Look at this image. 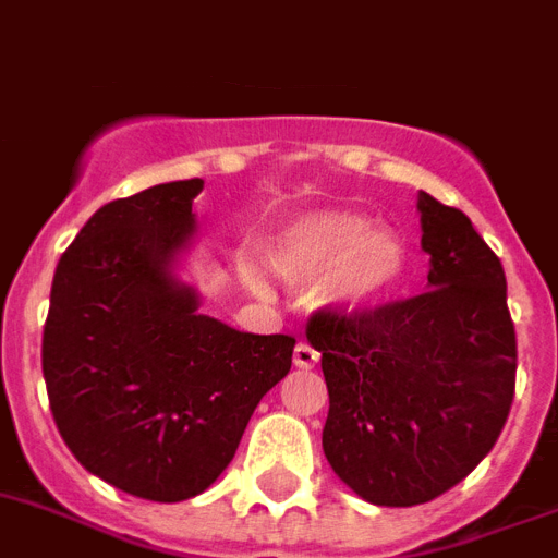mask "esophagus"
Instances as JSON below:
<instances>
[{"mask_svg": "<svg viewBox=\"0 0 558 558\" xmlns=\"http://www.w3.org/2000/svg\"><path fill=\"white\" fill-rule=\"evenodd\" d=\"M293 364H296L299 369H311V366L318 364V352L302 341V344H296V350H293Z\"/></svg>", "mask_w": 558, "mask_h": 558, "instance_id": "1", "label": "esophagus"}]
</instances>
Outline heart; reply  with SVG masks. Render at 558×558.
Here are the masks:
<instances>
[{
    "mask_svg": "<svg viewBox=\"0 0 558 558\" xmlns=\"http://www.w3.org/2000/svg\"><path fill=\"white\" fill-rule=\"evenodd\" d=\"M401 242L378 231V222L352 211L311 214L282 236L274 254L276 274L293 284L332 279L338 302L369 304L387 296L403 276ZM247 282L259 284L254 274Z\"/></svg>",
    "mask_w": 558,
    "mask_h": 558,
    "instance_id": "1",
    "label": "heart"
}]
</instances>
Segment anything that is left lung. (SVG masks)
Masks as SVG:
<instances>
[{"instance_id": "8db88e82", "label": "left lung", "mask_w": 558, "mask_h": 558, "mask_svg": "<svg viewBox=\"0 0 558 558\" xmlns=\"http://www.w3.org/2000/svg\"><path fill=\"white\" fill-rule=\"evenodd\" d=\"M428 290L369 311L318 307L327 463L366 502L421 506L494 449L517 387L502 262L460 208L421 192Z\"/></svg>"}]
</instances>
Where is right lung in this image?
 <instances>
[{"label":"right lung","mask_w":558,"mask_h":558,"mask_svg":"<svg viewBox=\"0 0 558 558\" xmlns=\"http://www.w3.org/2000/svg\"><path fill=\"white\" fill-rule=\"evenodd\" d=\"M203 180L101 206L52 276L41 369L52 421L89 474L132 497H197L236 454L293 336H254L197 313L171 265L194 233Z\"/></svg>","instance_id":"right-lung-1"}]
</instances>
